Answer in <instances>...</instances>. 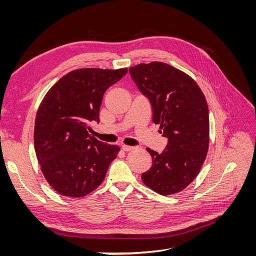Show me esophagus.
<instances>
[{"label":"esophagus","mask_w":256,"mask_h":256,"mask_svg":"<svg viewBox=\"0 0 256 256\" xmlns=\"http://www.w3.org/2000/svg\"><path fill=\"white\" fill-rule=\"evenodd\" d=\"M122 148L125 150V152H131V150H134L136 147H134V146H129V145H122Z\"/></svg>","instance_id":"34e87169"}]
</instances>
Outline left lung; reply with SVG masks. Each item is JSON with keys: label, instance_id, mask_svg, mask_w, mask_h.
I'll return each mask as SVG.
<instances>
[{"label": "left lung", "instance_id": "left-lung-1", "mask_svg": "<svg viewBox=\"0 0 256 256\" xmlns=\"http://www.w3.org/2000/svg\"><path fill=\"white\" fill-rule=\"evenodd\" d=\"M138 88L150 100L152 122L168 138L164 150H146L152 168L142 174L147 187L162 196L184 190L198 176L209 145L208 106L190 76L161 62L129 68Z\"/></svg>", "mask_w": 256, "mask_h": 256}]
</instances>
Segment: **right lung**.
Wrapping results in <instances>:
<instances>
[{
  "instance_id": "right-lung-1",
  "label": "right lung",
  "mask_w": 256,
  "mask_h": 256,
  "mask_svg": "<svg viewBox=\"0 0 256 256\" xmlns=\"http://www.w3.org/2000/svg\"><path fill=\"white\" fill-rule=\"evenodd\" d=\"M127 68H82L53 85L35 120L34 146L42 172L60 194L81 198L104 180L120 146L90 136V122H99L104 92L118 82Z\"/></svg>"
}]
</instances>
